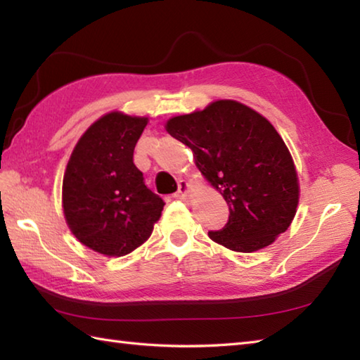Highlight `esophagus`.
<instances>
[{"instance_id": "34e87169", "label": "esophagus", "mask_w": 360, "mask_h": 360, "mask_svg": "<svg viewBox=\"0 0 360 360\" xmlns=\"http://www.w3.org/2000/svg\"><path fill=\"white\" fill-rule=\"evenodd\" d=\"M189 193V183L186 180L179 181V191L174 194L175 199H185Z\"/></svg>"}]
</instances>
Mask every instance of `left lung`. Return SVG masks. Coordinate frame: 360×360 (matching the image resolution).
<instances>
[{"label": "left lung", "mask_w": 360, "mask_h": 360, "mask_svg": "<svg viewBox=\"0 0 360 360\" xmlns=\"http://www.w3.org/2000/svg\"><path fill=\"white\" fill-rule=\"evenodd\" d=\"M166 130L191 148L195 166L227 202L229 221L210 238L254 252L285 232L300 186L285 142L266 119L238 101L219 100L172 117Z\"/></svg>", "instance_id": "8db88e82"}]
</instances>
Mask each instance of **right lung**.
Wrapping results in <instances>:
<instances>
[{
    "label": "right lung",
    "instance_id": "right-lung-1",
    "mask_svg": "<svg viewBox=\"0 0 360 360\" xmlns=\"http://www.w3.org/2000/svg\"><path fill=\"white\" fill-rule=\"evenodd\" d=\"M146 125V117L106 114L81 136L65 169V221L79 243L103 255L122 257L141 246L165 207L133 162Z\"/></svg>",
    "mask_w": 360,
    "mask_h": 360
}]
</instances>
